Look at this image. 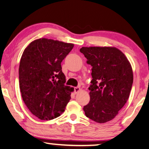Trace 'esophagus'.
Returning <instances> with one entry per match:
<instances>
[{
  "instance_id": "esophagus-1",
  "label": "esophagus",
  "mask_w": 149,
  "mask_h": 149,
  "mask_svg": "<svg viewBox=\"0 0 149 149\" xmlns=\"http://www.w3.org/2000/svg\"><path fill=\"white\" fill-rule=\"evenodd\" d=\"M80 88L79 87V86H77V87H75L74 88V93L75 94H77V93H79V92L80 91Z\"/></svg>"
}]
</instances>
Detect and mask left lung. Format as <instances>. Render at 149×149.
<instances>
[{
    "instance_id": "1",
    "label": "left lung",
    "mask_w": 149,
    "mask_h": 149,
    "mask_svg": "<svg viewBox=\"0 0 149 149\" xmlns=\"http://www.w3.org/2000/svg\"><path fill=\"white\" fill-rule=\"evenodd\" d=\"M92 68L90 102L83 107L86 117L98 123L114 118L126 103L133 84L128 58L116 47L80 49Z\"/></svg>"
}]
</instances>
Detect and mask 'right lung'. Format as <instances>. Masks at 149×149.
<instances>
[{
	"instance_id": "obj_1",
	"label": "right lung",
	"mask_w": 149,
	"mask_h": 149,
	"mask_svg": "<svg viewBox=\"0 0 149 149\" xmlns=\"http://www.w3.org/2000/svg\"><path fill=\"white\" fill-rule=\"evenodd\" d=\"M74 44L40 38L30 44L21 56L19 79L23 102L41 120L59 117L65 110L74 88L66 86L61 63Z\"/></svg>"
}]
</instances>
